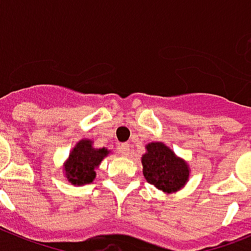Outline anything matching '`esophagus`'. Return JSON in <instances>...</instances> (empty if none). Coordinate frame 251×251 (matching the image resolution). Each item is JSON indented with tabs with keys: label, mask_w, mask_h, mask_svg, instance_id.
<instances>
[{
	"label": "esophagus",
	"mask_w": 251,
	"mask_h": 251,
	"mask_svg": "<svg viewBox=\"0 0 251 251\" xmlns=\"http://www.w3.org/2000/svg\"><path fill=\"white\" fill-rule=\"evenodd\" d=\"M119 150H121V154L124 156H127L129 151H130V144L129 143H122V144H119Z\"/></svg>",
	"instance_id": "obj_1"
}]
</instances>
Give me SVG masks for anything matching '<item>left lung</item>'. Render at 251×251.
<instances>
[{"label":"left lung","instance_id":"obj_1","mask_svg":"<svg viewBox=\"0 0 251 251\" xmlns=\"http://www.w3.org/2000/svg\"><path fill=\"white\" fill-rule=\"evenodd\" d=\"M141 163L144 178L165 194L183 190L190 181L188 162L162 141L148 143L146 152L141 156Z\"/></svg>","mask_w":251,"mask_h":251}]
</instances>
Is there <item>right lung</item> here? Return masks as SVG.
<instances>
[{"label":"right lung","mask_w":251,"mask_h":251,"mask_svg":"<svg viewBox=\"0 0 251 251\" xmlns=\"http://www.w3.org/2000/svg\"><path fill=\"white\" fill-rule=\"evenodd\" d=\"M110 154L111 151L107 147L96 148L93 146V140L82 139L76 141L74 148L70 151L61 170L71 185L82 187L95 181L96 169Z\"/></svg>","instance_id":"add662e5"}]
</instances>
